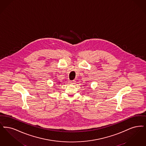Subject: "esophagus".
I'll list each match as a JSON object with an SVG mask.
<instances>
[{"mask_svg": "<svg viewBox=\"0 0 146 146\" xmlns=\"http://www.w3.org/2000/svg\"><path fill=\"white\" fill-rule=\"evenodd\" d=\"M69 83L70 84H75L76 83V81L75 80H72V81H69Z\"/></svg>", "mask_w": 146, "mask_h": 146, "instance_id": "obj_1", "label": "esophagus"}]
</instances>
